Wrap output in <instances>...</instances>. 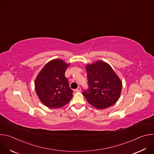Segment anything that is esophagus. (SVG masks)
<instances>
[{"label": "esophagus", "mask_w": 154, "mask_h": 154, "mask_svg": "<svg viewBox=\"0 0 154 154\" xmlns=\"http://www.w3.org/2000/svg\"><path fill=\"white\" fill-rule=\"evenodd\" d=\"M81 90H82V89H81V88L79 86V87H78L77 89H75V92H80V91H81Z\"/></svg>", "instance_id": "1"}]
</instances>
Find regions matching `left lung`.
<instances>
[{
	"instance_id": "8db88e82",
	"label": "left lung",
	"mask_w": 154,
	"mask_h": 154,
	"mask_svg": "<svg viewBox=\"0 0 154 154\" xmlns=\"http://www.w3.org/2000/svg\"><path fill=\"white\" fill-rule=\"evenodd\" d=\"M90 88L83 93L93 106L102 109L114 105L122 90V81L107 63L97 60L85 67Z\"/></svg>"
}]
</instances>
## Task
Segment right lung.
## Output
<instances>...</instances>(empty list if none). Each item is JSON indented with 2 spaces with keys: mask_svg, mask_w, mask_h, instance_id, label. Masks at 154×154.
<instances>
[{
  "mask_svg": "<svg viewBox=\"0 0 154 154\" xmlns=\"http://www.w3.org/2000/svg\"><path fill=\"white\" fill-rule=\"evenodd\" d=\"M70 63L61 59L51 60L40 71L35 81V87L40 101L51 108H59L68 103L72 97V90L65 77Z\"/></svg>",
  "mask_w": 154,
  "mask_h": 154,
  "instance_id": "right-lung-1",
  "label": "right lung"
}]
</instances>
